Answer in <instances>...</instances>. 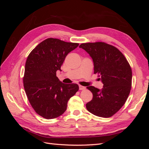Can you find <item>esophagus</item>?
Masks as SVG:
<instances>
[{"label":"esophagus","instance_id":"obj_1","mask_svg":"<svg viewBox=\"0 0 149 149\" xmlns=\"http://www.w3.org/2000/svg\"><path fill=\"white\" fill-rule=\"evenodd\" d=\"M79 90H84V89H85V87L83 86L79 85Z\"/></svg>","mask_w":149,"mask_h":149}]
</instances>
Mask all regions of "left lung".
<instances>
[{
  "instance_id": "obj_1",
  "label": "left lung",
  "mask_w": 149,
  "mask_h": 149,
  "mask_svg": "<svg viewBox=\"0 0 149 149\" xmlns=\"http://www.w3.org/2000/svg\"><path fill=\"white\" fill-rule=\"evenodd\" d=\"M92 58L94 73L103 83L102 89L88 86L93 99L86 106L93 114L109 118L123 106L132 86V70L119 49L104 42L86 43L79 45Z\"/></svg>"
}]
</instances>
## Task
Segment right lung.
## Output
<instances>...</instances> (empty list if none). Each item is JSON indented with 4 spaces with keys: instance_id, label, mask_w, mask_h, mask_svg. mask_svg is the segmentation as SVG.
Instances as JSON below:
<instances>
[{
    "instance_id": "obj_1",
    "label": "right lung",
    "mask_w": 149,
    "mask_h": 149,
    "mask_svg": "<svg viewBox=\"0 0 149 149\" xmlns=\"http://www.w3.org/2000/svg\"><path fill=\"white\" fill-rule=\"evenodd\" d=\"M79 45L57 38L43 40L27 57L24 86L31 107L43 118L51 119L66 110L67 103L79 90L77 84L61 83L56 76L66 55Z\"/></svg>"
}]
</instances>
